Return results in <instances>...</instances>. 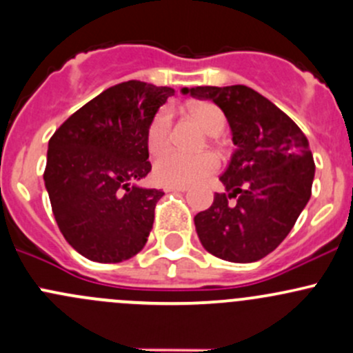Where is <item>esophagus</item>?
Listing matches in <instances>:
<instances>
[{
	"mask_svg": "<svg viewBox=\"0 0 353 353\" xmlns=\"http://www.w3.org/2000/svg\"><path fill=\"white\" fill-rule=\"evenodd\" d=\"M164 191L165 192H170V191H188V186H174V184H165Z\"/></svg>",
	"mask_w": 353,
	"mask_h": 353,
	"instance_id": "obj_1",
	"label": "esophagus"
}]
</instances>
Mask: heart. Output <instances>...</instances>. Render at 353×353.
<instances>
[{"mask_svg":"<svg viewBox=\"0 0 353 353\" xmlns=\"http://www.w3.org/2000/svg\"><path fill=\"white\" fill-rule=\"evenodd\" d=\"M189 111L210 135H220L226 127L225 113L213 103H196L189 106ZM170 127H172L170 110H159L147 130V147L152 154H161L169 147ZM218 167H220V161L211 152L184 154L179 150H169L155 161L154 174L157 181L164 184L188 186L216 172Z\"/></svg>","mask_w":353,"mask_h":353,"instance_id":"obj_1","label":"heart"}]
</instances>
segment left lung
Segmentation results:
<instances>
[{
    "instance_id": "1",
    "label": "left lung",
    "mask_w": 353,
    "mask_h": 353,
    "mask_svg": "<svg viewBox=\"0 0 353 353\" xmlns=\"http://www.w3.org/2000/svg\"><path fill=\"white\" fill-rule=\"evenodd\" d=\"M223 110L236 148L220 176L226 191L194 216L203 247L228 262H255L276 250L311 198L314 161L301 128L252 88L183 89Z\"/></svg>"
}]
</instances>
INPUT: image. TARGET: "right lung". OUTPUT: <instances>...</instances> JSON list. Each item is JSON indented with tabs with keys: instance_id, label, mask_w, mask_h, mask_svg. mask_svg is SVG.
Segmentation results:
<instances>
[{
	"instance_id": "obj_1",
	"label": "right lung",
	"mask_w": 353,
	"mask_h": 353,
	"mask_svg": "<svg viewBox=\"0 0 353 353\" xmlns=\"http://www.w3.org/2000/svg\"><path fill=\"white\" fill-rule=\"evenodd\" d=\"M172 88L128 81L72 113L49 140L43 181L59 230L101 264L127 261L147 243L161 189L137 186L150 172L147 130Z\"/></svg>"
}]
</instances>
